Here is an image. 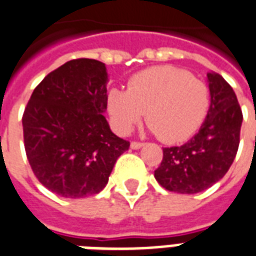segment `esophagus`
<instances>
[{
    "mask_svg": "<svg viewBox=\"0 0 256 256\" xmlns=\"http://www.w3.org/2000/svg\"><path fill=\"white\" fill-rule=\"evenodd\" d=\"M144 144L142 142H137V141H132V144H130V148L132 150H140V148H142Z\"/></svg>",
    "mask_w": 256,
    "mask_h": 256,
    "instance_id": "obj_1",
    "label": "esophagus"
}]
</instances>
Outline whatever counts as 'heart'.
Segmentation results:
<instances>
[{
  "label": "heart",
  "mask_w": 256,
  "mask_h": 256,
  "mask_svg": "<svg viewBox=\"0 0 256 256\" xmlns=\"http://www.w3.org/2000/svg\"><path fill=\"white\" fill-rule=\"evenodd\" d=\"M208 108L207 84L172 66L144 70L130 78L128 90L108 92V111L120 133H128L145 114L148 126L166 144L190 138Z\"/></svg>",
  "instance_id": "1"
}]
</instances>
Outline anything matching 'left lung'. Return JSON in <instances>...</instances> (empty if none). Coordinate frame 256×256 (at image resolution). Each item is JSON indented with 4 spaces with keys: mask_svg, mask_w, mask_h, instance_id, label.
Instances as JSON below:
<instances>
[{
    "mask_svg": "<svg viewBox=\"0 0 256 256\" xmlns=\"http://www.w3.org/2000/svg\"><path fill=\"white\" fill-rule=\"evenodd\" d=\"M211 104L198 134L181 146L163 148L155 178L170 192L198 193L218 182L236 158L242 114L232 86L216 72L207 74Z\"/></svg>",
    "mask_w": 256,
    "mask_h": 256,
    "instance_id": "left-lung-1",
    "label": "left lung"
}]
</instances>
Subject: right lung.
<instances>
[{
  "mask_svg": "<svg viewBox=\"0 0 256 256\" xmlns=\"http://www.w3.org/2000/svg\"><path fill=\"white\" fill-rule=\"evenodd\" d=\"M106 64L76 58L48 74L23 114L26 155L38 181L58 196L101 192L130 142L112 133L106 116Z\"/></svg>",
  "mask_w": 256,
  "mask_h": 256,
  "instance_id": "right-lung-1",
  "label": "right lung"
}]
</instances>
